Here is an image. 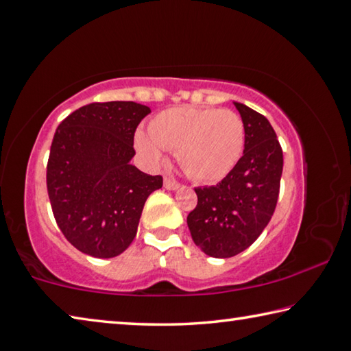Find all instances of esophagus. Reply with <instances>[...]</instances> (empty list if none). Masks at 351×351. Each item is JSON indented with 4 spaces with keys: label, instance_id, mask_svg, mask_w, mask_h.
Masks as SVG:
<instances>
[{
    "label": "esophagus",
    "instance_id": "obj_1",
    "mask_svg": "<svg viewBox=\"0 0 351 351\" xmlns=\"http://www.w3.org/2000/svg\"><path fill=\"white\" fill-rule=\"evenodd\" d=\"M164 187L167 190H176L180 187V182H176L175 180H171V178H165L164 180Z\"/></svg>",
    "mask_w": 351,
    "mask_h": 351
}]
</instances>
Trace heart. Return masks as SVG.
Wrapping results in <instances>:
<instances>
[{"label": "heart", "mask_w": 351, "mask_h": 351, "mask_svg": "<svg viewBox=\"0 0 351 351\" xmlns=\"http://www.w3.org/2000/svg\"><path fill=\"white\" fill-rule=\"evenodd\" d=\"M150 136L138 132L136 148L153 164L162 150L176 152L182 170L195 181L213 182L228 176L245 152V122L232 110L176 106L150 122Z\"/></svg>", "instance_id": "1"}]
</instances>
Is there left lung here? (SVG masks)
<instances>
[{
    "mask_svg": "<svg viewBox=\"0 0 351 351\" xmlns=\"http://www.w3.org/2000/svg\"><path fill=\"white\" fill-rule=\"evenodd\" d=\"M245 122V152L230 173L217 186L197 187V207L187 226L201 251L229 258L247 249L268 226L276 210L283 152L268 119L234 102Z\"/></svg>",
    "mask_w": 351,
    "mask_h": 351,
    "instance_id": "1",
    "label": "left lung"
}]
</instances>
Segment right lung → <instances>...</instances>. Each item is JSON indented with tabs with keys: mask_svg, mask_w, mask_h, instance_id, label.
<instances>
[{
	"mask_svg": "<svg viewBox=\"0 0 351 351\" xmlns=\"http://www.w3.org/2000/svg\"><path fill=\"white\" fill-rule=\"evenodd\" d=\"M150 108L136 102H94L57 127L46 167L52 213L71 245L111 258L132 245L148 195L162 176L130 162L136 128Z\"/></svg>",
	"mask_w": 351,
	"mask_h": 351,
	"instance_id": "add662e5",
	"label": "right lung"
}]
</instances>
